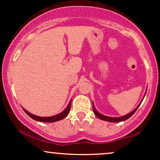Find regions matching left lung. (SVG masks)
Listing matches in <instances>:
<instances>
[{
	"instance_id": "left-lung-1",
	"label": "left lung",
	"mask_w": 160,
	"mask_h": 160,
	"mask_svg": "<svg viewBox=\"0 0 160 160\" xmlns=\"http://www.w3.org/2000/svg\"><path fill=\"white\" fill-rule=\"evenodd\" d=\"M141 103H140L138 106L137 108H135L134 111H132V112L128 113V114H127L125 116H124V117H106V116L100 114L99 112H98V111H96L95 106H94V104L92 105V109H93V112H94V113H95V115L97 116V117L99 118V119H102V120H105V121L110 122H119L124 121V120L129 119V118H130L131 116L134 114V113L135 112V111H136L137 109L138 108V107L140 106Z\"/></svg>"
}]
</instances>
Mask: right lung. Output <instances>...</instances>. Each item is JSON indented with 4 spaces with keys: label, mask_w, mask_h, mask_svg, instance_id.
I'll return each instance as SVG.
<instances>
[{
    "label": "right lung",
    "mask_w": 160,
    "mask_h": 160,
    "mask_svg": "<svg viewBox=\"0 0 160 160\" xmlns=\"http://www.w3.org/2000/svg\"><path fill=\"white\" fill-rule=\"evenodd\" d=\"M71 100L69 102L68 106H67V108H65L62 113H59V114H58V115L53 116V117H38V116H35L33 114H31V113L28 112V111L25 110V109H23V110L28 116H29L30 117H31L32 119L36 120V121L42 122H57V121H59V120L64 119L65 117H67L68 114L70 112V110H71Z\"/></svg>",
    "instance_id": "right-lung-1"
}]
</instances>
